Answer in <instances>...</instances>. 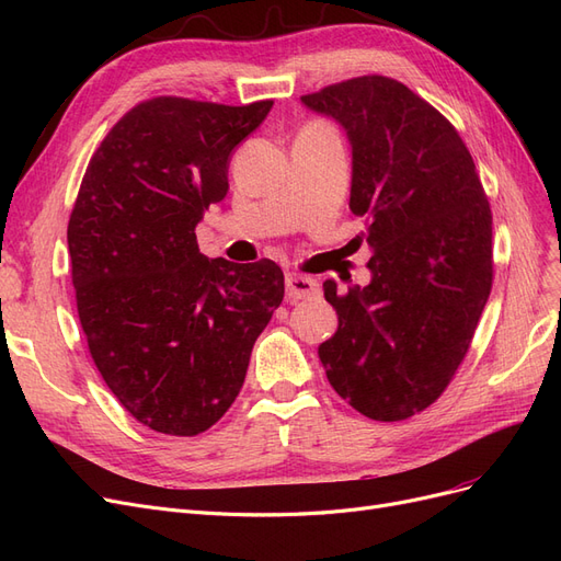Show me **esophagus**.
<instances>
[{
	"instance_id": "1",
	"label": "esophagus",
	"mask_w": 561,
	"mask_h": 561,
	"mask_svg": "<svg viewBox=\"0 0 561 561\" xmlns=\"http://www.w3.org/2000/svg\"><path fill=\"white\" fill-rule=\"evenodd\" d=\"M318 293V283L311 276H304V274H287L285 278V295L290 301L297 299H309Z\"/></svg>"
}]
</instances>
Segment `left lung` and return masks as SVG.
<instances>
[{"instance_id":"obj_1","label":"left lung","mask_w":561,"mask_h":561,"mask_svg":"<svg viewBox=\"0 0 561 561\" xmlns=\"http://www.w3.org/2000/svg\"><path fill=\"white\" fill-rule=\"evenodd\" d=\"M301 103L346 130L371 248L369 285L322 283L339 328L318 358L353 410L410 419L449 386L489 299V201L461 135L404 83L355 77Z\"/></svg>"}]
</instances>
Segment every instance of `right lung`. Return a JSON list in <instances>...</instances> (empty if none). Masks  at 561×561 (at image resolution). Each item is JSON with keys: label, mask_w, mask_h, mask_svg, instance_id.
Wrapping results in <instances>:
<instances>
[{"label": "right lung", "mask_w": 561, "mask_h": 561, "mask_svg": "<svg viewBox=\"0 0 561 561\" xmlns=\"http://www.w3.org/2000/svg\"><path fill=\"white\" fill-rule=\"evenodd\" d=\"M271 107L151 98L118 118L81 180L67 225L81 330L116 400L157 433L192 437L225 416L283 301L278 264L208 260L194 233Z\"/></svg>", "instance_id": "1"}]
</instances>
